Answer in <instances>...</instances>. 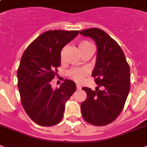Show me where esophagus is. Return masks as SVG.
I'll list each match as a JSON object with an SVG mask.
<instances>
[{"mask_svg":"<svg viewBox=\"0 0 147 147\" xmlns=\"http://www.w3.org/2000/svg\"><path fill=\"white\" fill-rule=\"evenodd\" d=\"M76 88H77V90H81L82 88H81V86L79 84H76Z\"/></svg>","mask_w":147,"mask_h":147,"instance_id":"obj_1","label":"esophagus"}]
</instances>
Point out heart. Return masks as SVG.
I'll return each mask as SVG.
<instances>
[{
  "label": "heart",
  "mask_w": 147,
  "mask_h": 147,
  "mask_svg": "<svg viewBox=\"0 0 147 147\" xmlns=\"http://www.w3.org/2000/svg\"><path fill=\"white\" fill-rule=\"evenodd\" d=\"M78 47L80 52L82 53H84V52L89 51V50H91V49H94V45L90 41L85 40L79 41L78 44ZM64 51H65V49L63 48L61 51V53H60L61 60H63ZM88 71L87 69H84V68H73L69 71V77L72 80H74V81H76V82H80L86 75H88Z\"/></svg>",
  "instance_id": "b5f03b06"
}]
</instances>
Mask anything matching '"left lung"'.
Masks as SVG:
<instances>
[{
	"label": "left lung",
	"mask_w": 147,
	"mask_h": 147,
	"mask_svg": "<svg viewBox=\"0 0 147 147\" xmlns=\"http://www.w3.org/2000/svg\"><path fill=\"white\" fill-rule=\"evenodd\" d=\"M90 37L97 47L96 65L91 76L97 84L95 90L82 88L87 98L81 103L82 116L96 126L110 124L121 113L130 90V67L118 43L100 28L80 32ZM102 87L103 90H99Z\"/></svg>",
	"instance_id": "1"
}]
</instances>
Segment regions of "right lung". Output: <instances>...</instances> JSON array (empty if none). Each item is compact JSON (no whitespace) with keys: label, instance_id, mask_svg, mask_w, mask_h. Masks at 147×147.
<instances>
[{"label":"right lung","instance_id":"right-lung-1","mask_svg":"<svg viewBox=\"0 0 147 147\" xmlns=\"http://www.w3.org/2000/svg\"><path fill=\"white\" fill-rule=\"evenodd\" d=\"M79 31H47L24 51L18 68V88L22 107L32 121L40 126H53L63 119L65 102L76 90V83L64 81L53 90L51 82L60 66L63 47Z\"/></svg>","mask_w":147,"mask_h":147}]
</instances>
